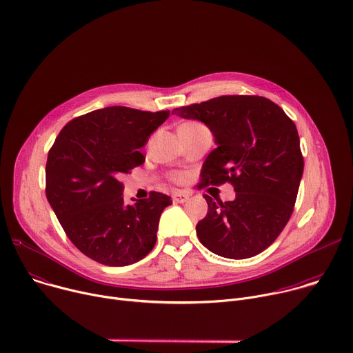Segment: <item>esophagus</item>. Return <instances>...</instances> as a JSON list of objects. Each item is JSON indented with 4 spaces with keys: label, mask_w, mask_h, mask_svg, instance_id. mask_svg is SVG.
I'll use <instances>...</instances> for the list:
<instances>
[{
    "label": "esophagus",
    "mask_w": 353,
    "mask_h": 353,
    "mask_svg": "<svg viewBox=\"0 0 353 353\" xmlns=\"http://www.w3.org/2000/svg\"><path fill=\"white\" fill-rule=\"evenodd\" d=\"M188 196H190V194H185V192H174V194L172 195L174 203H179V204L185 203V201L188 199Z\"/></svg>",
    "instance_id": "1"
}]
</instances>
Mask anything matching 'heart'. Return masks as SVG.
Instances as JSON below:
<instances>
[{"instance_id":"obj_1","label":"heart","mask_w":353,"mask_h":353,"mask_svg":"<svg viewBox=\"0 0 353 353\" xmlns=\"http://www.w3.org/2000/svg\"><path fill=\"white\" fill-rule=\"evenodd\" d=\"M183 125H184V127H196V125H201V124H199V123H195V121H190V123H184ZM172 179L176 180V181H179V180H181V176H180V174H173Z\"/></svg>"}]
</instances>
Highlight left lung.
I'll list each match as a JSON object with an SVG mask.
<instances>
[{
	"label": "left lung",
	"instance_id": "left-lung-1",
	"mask_svg": "<svg viewBox=\"0 0 353 353\" xmlns=\"http://www.w3.org/2000/svg\"><path fill=\"white\" fill-rule=\"evenodd\" d=\"M172 114L203 121L215 137L198 187L230 183L236 191L226 203L204 194L208 214L195 228L199 241L226 259L260 254L290 219L303 174L294 123L276 103L254 94L219 96Z\"/></svg>",
	"mask_w": 353,
	"mask_h": 353
}]
</instances>
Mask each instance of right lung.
<instances>
[{
    "mask_svg": "<svg viewBox=\"0 0 353 353\" xmlns=\"http://www.w3.org/2000/svg\"><path fill=\"white\" fill-rule=\"evenodd\" d=\"M169 114L124 106L94 110L67 123L50 148L47 199L68 239L93 261L124 267L154 248L172 199L150 191L127 205L120 177L143 163L139 148Z\"/></svg>",
    "mask_w": 353,
    "mask_h": 353,
    "instance_id": "1",
    "label": "right lung"
}]
</instances>
